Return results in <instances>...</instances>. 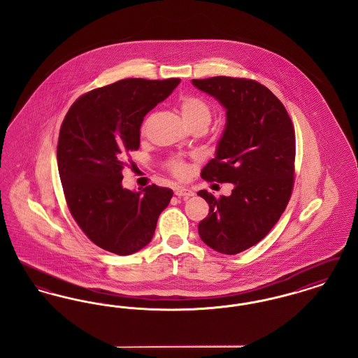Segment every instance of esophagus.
Instances as JSON below:
<instances>
[{"mask_svg": "<svg viewBox=\"0 0 358 358\" xmlns=\"http://www.w3.org/2000/svg\"><path fill=\"white\" fill-rule=\"evenodd\" d=\"M174 194L178 196V197L187 199V197H192L194 194V192L192 189H187L185 187H174Z\"/></svg>", "mask_w": 358, "mask_h": 358, "instance_id": "1", "label": "esophagus"}]
</instances>
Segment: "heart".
<instances>
[{"mask_svg":"<svg viewBox=\"0 0 358 358\" xmlns=\"http://www.w3.org/2000/svg\"><path fill=\"white\" fill-rule=\"evenodd\" d=\"M178 107H180L181 117L187 126L203 124L205 127H208V124L210 123L212 110L204 99L194 96V95H187L180 99ZM146 123H148V120H145L142 129L146 127ZM169 168L176 177L182 178L187 176V165L181 159H171Z\"/></svg>","mask_w":358,"mask_h":358,"instance_id":"1","label":"heart"}]
</instances>
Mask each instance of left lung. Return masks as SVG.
Here are the masks:
<instances>
[{"instance_id": "1", "label": "left lung", "mask_w": 358, "mask_h": 358, "mask_svg": "<svg viewBox=\"0 0 358 358\" xmlns=\"http://www.w3.org/2000/svg\"><path fill=\"white\" fill-rule=\"evenodd\" d=\"M193 85L225 108V129L215 158L201 171L212 182H231V196L200 190L209 213L199 235L212 250L235 255L257 244L289 204L294 184L295 133L282 102L250 79L215 76Z\"/></svg>"}]
</instances>
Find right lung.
Wrapping results in <instances>:
<instances>
[{
	"label": "right lung",
	"mask_w": 358,
	"mask_h": 358,
	"mask_svg": "<svg viewBox=\"0 0 358 358\" xmlns=\"http://www.w3.org/2000/svg\"><path fill=\"white\" fill-rule=\"evenodd\" d=\"M180 79H123L82 95L60 127L57 168L69 212L92 243L117 255L146 247L173 190L122 187L126 155L138 150L145 115Z\"/></svg>",
	"instance_id": "obj_1"
}]
</instances>
